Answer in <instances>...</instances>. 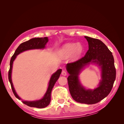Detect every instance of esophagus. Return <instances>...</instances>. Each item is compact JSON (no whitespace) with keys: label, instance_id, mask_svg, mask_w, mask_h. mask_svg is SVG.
<instances>
[{"label":"esophagus","instance_id":"34e87169","mask_svg":"<svg viewBox=\"0 0 124 124\" xmlns=\"http://www.w3.org/2000/svg\"><path fill=\"white\" fill-rule=\"evenodd\" d=\"M62 74L63 76H67V72H66L65 71L62 70Z\"/></svg>","mask_w":124,"mask_h":124}]
</instances>
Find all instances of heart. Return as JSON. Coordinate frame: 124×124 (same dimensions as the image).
Masks as SVG:
<instances>
[{
  "label": "heart",
  "instance_id": "obj_1",
  "mask_svg": "<svg viewBox=\"0 0 124 124\" xmlns=\"http://www.w3.org/2000/svg\"><path fill=\"white\" fill-rule=\"evenodd\" d=\"M83 47L80 43H68L65 44L59 51L62 58H67L72 56L74 59H77L82 54Z\"/></svg>",
  "mask_w": 124,
  "mask_h": 124
}]
</instances>
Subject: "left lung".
<instances>
[{
  "label": "left lung",
  "instance_id": "1",
  "mask_svg": "<svg viewBox=\"0 0 124 124\" xmlns=\"http://www.w3.org/2000/svg\"><path fill=\"white\" fill-rule=\"evenodd\" d=\"M88 43V50L84 57L67 63L66 70L69 74L67 78L69 91L72 98L78 103L95 104L109 94L116 78L114 60L112 52L99 39L85 36ZM95 64L101 71V80L98 87L86 89L79 79V74L90 64Z\"/></svg>",
  "mask_w": 124,
  "mask_h": 124
}]
</instances>
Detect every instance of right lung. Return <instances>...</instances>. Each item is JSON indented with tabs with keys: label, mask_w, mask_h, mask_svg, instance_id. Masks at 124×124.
<instances>
[{
	"label": "right lung",
	"mask_w": 124,
	"mask_h": 124,
	"mask_svg": "<svg viewBox=\"0 0 124 124\" xmlns=\"http://www.w3.org/2000/svg\"><path fill=\"white\" fill-rule=\"evenodd\" d=\"M48 41V39L47 37L32 38L28 41L21 43L16 48L13 55L11 57L10 62V69L9 71L8 78L14 95L18 99L22 100V99L17 94L16 90L14 89L12 81V78H11L13 62L18 54H20L24 51L35 49H44V48H46V46ZM62 70L61 69H58L52 75L49 82H48L47 91L42 98L39 100L34 101H25L22 100V102L29 107H35L39 108H44L47 107L50 104L51 101L52 90L53 89L56 81H57L58 78H59L60 75H61L62 73Z\"/></svg>",
	"instance_id": "1"
}]
</instances>
